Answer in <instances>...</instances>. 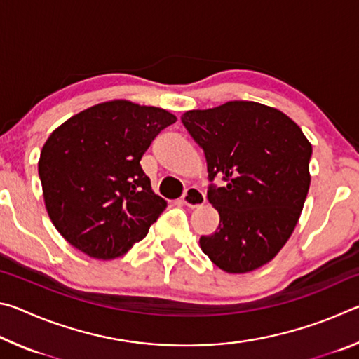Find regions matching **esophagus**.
Wrapping results in <instances>:
<instances>
[{
  "label": "esophagus",
  "instance_id": "obj_1",
  "mask_svg": "<svg viewBox=\"0 0 359 359\" xmlns=\"http://www.w3.org/2000/svg\"><path fill=\"white\" fill-rule=\"evenodd\" d=\"M182 201H184V204L188 205V208H191V209L201 208V205L205 204V194L201 190H199V188L190 187L184 193V198H182Z\"/></svg>",
  "mask_w": 359,
  "mask_h": 359
}]
</instances>
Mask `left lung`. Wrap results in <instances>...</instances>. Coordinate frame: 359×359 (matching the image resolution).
Wrapping results in <instances>:
<instances>
[{
    "instance_id": "8db88e82",
    "label": "left lung",
    "mask_w": 359,
    "mask_h": 359,
    "mask_svg": "<svg viewBox=\"0 0 359 359\" xmlns=\"http://www.w3.org/2000/svg\"><path fill=\"white\" fill-rule=\"evenodd\" d=\"M182 123L204 150L209 203L220 214L199 245L229 274L258 269L287 244L311 187L312 145L288 115L253 101L188 111Z\"/></svg>"
}]
</instances>
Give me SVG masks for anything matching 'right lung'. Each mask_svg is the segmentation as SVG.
I'll list each match as a JSON object with an SVG mask.
<instances>
[{
    "instance_id": "1",
    "label": "right lung",
    "mask_w": 359,
    "mask_h": 359,
    "mask_svg": "<svg viewBox=\"0 0 359 359\" xmlns=\"http://www.w3.org/2000/svg\"><path fill=\"white\" fill-rule=\"evenodd\" d=\"M175 115L131 101L101 102L72 115L41 150L47 214L77 250L114 259L142 241L166 201L154 193L141 158Z\"/></svg>"
}]
</instances>
